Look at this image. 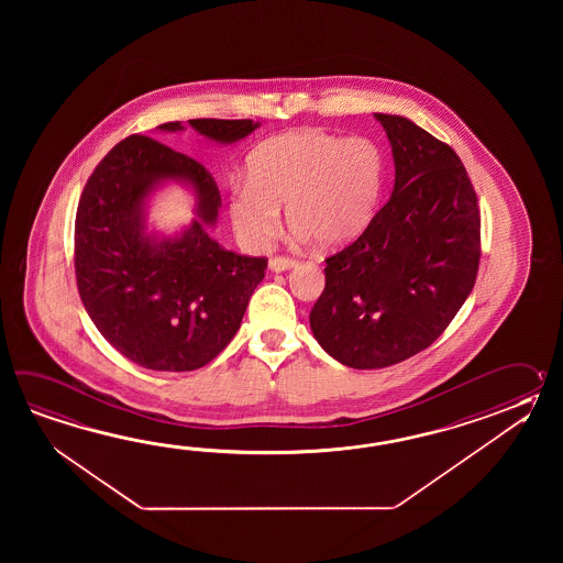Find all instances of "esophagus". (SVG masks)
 Wrapping results in <instances>:
<instances>
[{
	"label": "esophagus",
	"mask_w": 563,
	"mask_h": 563,
	"mask_svg": "<svg viewBox=\"0 0 563 563\" xmlns=\"http://www.w3.org/2000/svg\"><path fill=\"white\" fill-rule=\"evenodd\" d=\"M296 264H298V262H296L294 257L276 255V257H272V260H269V269H272V272H286V269H291Z\"/></svg>",
	"instance_id": "34e87169"
}]
</instances>
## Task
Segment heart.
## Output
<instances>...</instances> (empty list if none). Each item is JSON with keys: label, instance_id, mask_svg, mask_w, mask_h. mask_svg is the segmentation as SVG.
<instances>
[{"label": "heart", "instance_id": "heart-1", "mask_svg": "<svg viewBox=\"0 0 563 563\" xmlns=\"http://www.w3.org/2000/svg\"><path fill=\"white\" fill-rule=\"evenodd\" d=\"M386 180L383 151L371 139L299 129L260 144L247 158V180L231 183L229 217L252 247H267L279 229V207L299 238L323 250L342 247L371 225Z\"/></svg>", "mask_w": 563, "mask_h": 563}]
</instances>
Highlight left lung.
I'll return each mask as SVG.
<instances>
[{
    "label": "left lung",
    "mask_w": 563,
    "mask_h": 563,
    "mask_svg": "<svg viewBox=\"0 0 563 563\" xmlns=\"http://www.w3.org/2000/svg\"><path fill=\"white\" fill-rule=\"evenodd\" d=\"M395 156V189L358 240L325 257L310 311L320 346L356 371L431 346L468 298L481 260V213L467 168L412 120L374 114Z\"/></svg>",
    "instance_id": "obj_1"
}]
</instances>
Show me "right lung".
I'll return each instance as SVG.
<instances>
[{
	"mask_svg": "<svg viewBox=\"0 0 563 563\" xmlns=\"http://www.w3.org/2000/svg\"><path fill=\"white\" fill-rule=\"evenodd\" d=\"M189 124L225 144L260 126L250 119ZM158 129L183 131L180 122ZM163 179L192 185L198 219L177 239L156 241L143 231V199ZM219 207L216 179L199 161L143 134L120 141L86 183L74 225L76 284L98 332L134 364L197 371L240 330L267 260L229 252L207 233Z\"/></svg>",
	"mask_w": 563,
	"mask_h": 563,
	"instance_id": "add662e5",
	"label": "right lung"
}]
</instances>
